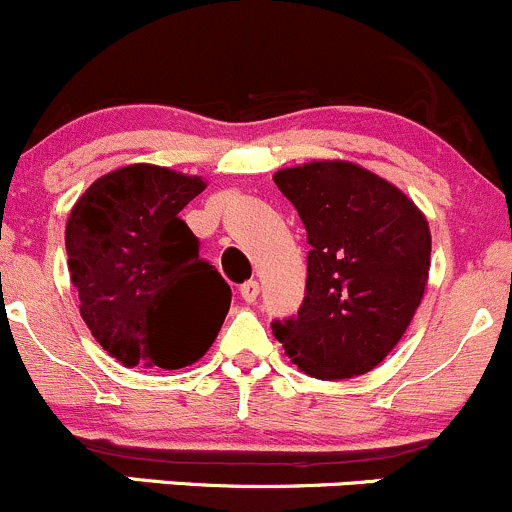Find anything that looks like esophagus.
I'll return each instance as SVG.
<instances>
[{
  "label": "esophagus",
  "mask_w": 512,
  "mask_h": 512,
  "mask_svg": "<svg viewBox=\"0 0 512 512\" xmlns=\"http://www.w3.org/2000/svg\"><path fill=\"white\" fill-rule=\"evenodd\" d=\"M257 294H260V282L257 280H250V282H245V285L240 287V297L245 299V302H255L257 299Z\"/></svg>",
  "instance_id": "1"
}]
</instances>
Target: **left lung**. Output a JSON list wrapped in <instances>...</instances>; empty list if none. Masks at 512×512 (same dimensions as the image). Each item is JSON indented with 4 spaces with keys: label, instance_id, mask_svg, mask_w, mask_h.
<instances>
[{
    "label": "left lung",
    "instance_id": "obj_1",
    "mask_svg": "<svg viewBox=\"0 0 512 512\" xmlns=\"http://www.w3.org/2000/svg\"><path fill=\"white\" fill-rule=\"evenodd\" d=\"M307 227V294L272 334L304 374L337 381L389 356L414 319L431 267L426 215L396 185L349 160L272 175Z\"/></svg>",
    "mask_w": 512,
    "mask_h": 512
}]
</instances>
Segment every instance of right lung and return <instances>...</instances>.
<instances>
[{
	"label": "right lung",
	"instance_id": "add662e5",
	"mask_svg": "<svg viewBox=\"0 0 512 512\" xmlns=\"http://www.w3.org/2000/svg\"><path fill=\"white\" fill-rule=\"evenodd\" d=\"M198 175L151 163L89 185L66 223V255L86 327L123 366L183 369L218 337L230 285L180 220Z\"/></svg>",
	"mask_w": 512,
	"mask_h": 512
}]
</instances>
